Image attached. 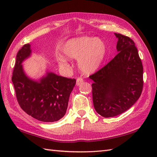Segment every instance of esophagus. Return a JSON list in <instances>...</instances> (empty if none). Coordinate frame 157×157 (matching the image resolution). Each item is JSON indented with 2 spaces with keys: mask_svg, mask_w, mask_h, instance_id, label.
I'll list each match as a JSON object with an SVG mask.
<instances>
[{
  "mask_svg": "<svg viewBox=\"0 0 157 157\" xmlns=\"http://www.w3.org/2000/svg\"><path fill=\"white\" fill-rule=\"evenodd\" d=\"M83 82H84L83 79L82 78H79L77 79V80H76V85L78 86L80 85L81 84H82Z\"/></svg>",
  "mask_w": 157,
  "mask_h": 157,
  "instance_id": "obj_1",
  "label": "esophagus"
}]
</instances>
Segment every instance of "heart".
Wrapping results in <instances>:
<instances>
[{
    "label": "heart",
    "instance_id": "heart-1",
    "mask_svg": "<svg viewBox=\"0 0 157 157\" xmlns=\"http://www.w3.org/2000/svg\"><path fill=\"white\" fill-rule=\"evenodd\" d=\"M61 51L69 59H78L79 70L84 74H91L102 65L106 54V46L101 39L82 36L66 41ZM56 59L60 65L67 67L68 60L64 56L59 55Z\"/></svg>",
    "mask_w": 157,
    "mask_h": 157
}]
</instances>
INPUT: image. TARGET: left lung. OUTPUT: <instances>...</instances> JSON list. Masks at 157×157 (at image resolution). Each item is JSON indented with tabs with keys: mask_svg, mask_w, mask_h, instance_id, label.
Masks as SVG:
<instances>
[{
	"mask_svg": "<svg viewBox=\"0 0 157 157\" xmlns=\"http://www.w3.org/2000/svg\"><path fill=\"white\" fill-rule=\"evenodd\" d=\"M118 53L107 65L90 76L94 82L92 99L100 115L112 117L128 110L140 98L143 88V66L135 43L115 33Z\"/></svg>",
	"mask_w": 157,
	"mask_h": 157,
	"instance_id": "1",
	"label": "left lung"
}]
</instances>
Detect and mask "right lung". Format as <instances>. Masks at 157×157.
<instances>
[{
	"label": "right lung",
	"mask_w": 157,
	"mask_h": 157,
	"mask_svg": "<svg viewBox=\"0 0 157 157\" xmlns=\"http://www.w3.org/2000/svg\"><path fill=\"white\" fill-rule=\"evenodd\" d=\"M26 44L16 56L12 82L19 106L27 114L43 122H54L65 115L76 80L46 71L38 80L25 74L22 63L32 55Z\"/></svg>",
	"instance_id": "1"
}]
</instances>
